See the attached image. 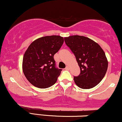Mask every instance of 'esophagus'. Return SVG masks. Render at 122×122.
Wrapping results in <instances>:
<instances>
[{
    "instance_id": "1",
    "label": "esophagus",
    "mask_w": 122,
    "mask_h": 122,
    "mask_svg": "<svg viewBox=\"0 0 122 122\" xmlns=\"http://www.w3.org/2000/svg\"><path fill=\"white\" fill-rule=\"evenodd\" d=\"M65 69L66 70H69V66H66V68H65Z\"/></svg>"
}]
</instances>
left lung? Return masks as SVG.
<instances>
[{"label": "left lung", "mask_w": 122, "mask_h": 122, "mask_svg": "<svg viewBox=\"0 0 122 122\" xmlns=\"http://www.w3.org/2000/svg\"><path fill=\"white\" fill-rule=\"evenodd\" d=\"M64 40L75 54L80 68V75L74 76L76 84L82 89L95 87L107 71L108 61L104 51L99 44L84 36H69Z\"/></svg>", "instance_id": "left-lung-1"}]
</instances>
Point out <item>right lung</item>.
Returning <instances> with one entry per match:
<instances>
[{
	"label": "right lung",
	"instance_id": "obj_1",
	"mask_svg": "<svg viewBox=\"0 0 122 122\" xmlns=\"http://www.w3.org/2000/svg\"><path fill=\"white\" fill-rule=\"evenodd\" d=\"M63 43V37L51 36L40 38L30 45L23 56L22 68L32 85L47 88L56 82L62 69L56 67L54 55Z\"/></svg>",
	"mask_w": 122,
	"mask_h": 122
}]
</instances>
